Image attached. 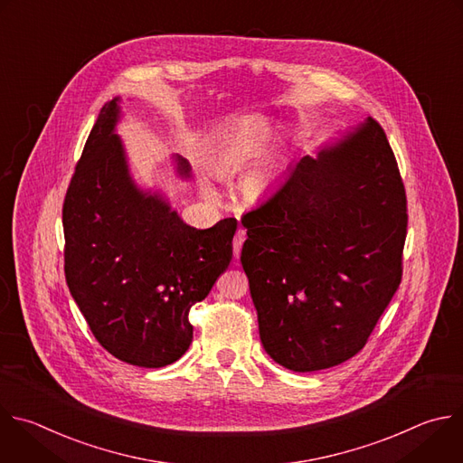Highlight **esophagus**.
<instances>
[{"label": "esophagus", "instance_id": "obj_1", "mask_svg": "<svg viewBox=\"0 0 463 463\" xmlns=\"http://www.w3.org/2000/svg\"><path fill=\"white\" fill-rule=\"evenodd\" d=\"M243 241H245V229H238V231H236V236H234V240H232V250H234V258H240Z\"/></svg>", "mask_w": 463, "mask_h": 463}]
</instances>
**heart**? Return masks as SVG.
I'll return each mask as SVG.
<instances>
[{"label": "heart", "mask_w": 463, "mask_h": 463, "mask_svg": "<svg viewBox=\"0 0 463 463\" xmlns=\"http://www.w3.org/2000/svg\"><path fill=\"white\" fill-rule=\"evenodd\" d=\"M272 136V123L267 118L256 116L243 119L223 132L207 152V169L214 178L231 180L234 178L249 162H252L265 143ZM287 165V154L281 146L267 148L252 169L247 173L241 189L249 200L263 198L281 171ZM207 196H214L211 185H203Z\"/></svg>", "instance_id": "b5f03b06"}]
</instances>
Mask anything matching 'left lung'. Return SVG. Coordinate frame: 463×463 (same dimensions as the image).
<instances>
[{"instance_id": "8db88e82", "label": "left lung", "mask_w": 463, "mask_h": 463, "mask_svg": "<svg viewBox=\"0 0 463 463\" xmlns=\"http://www.w3.org/2000/svg\"><path fill=\"white\" fill-rule=\"evenodd\" d=\"M263 349L285 369L335 367L364 349L402 281L407 198L380 123L299 158L241 218Z\"/></svg>"}]
</instances>
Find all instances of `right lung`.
Here are the masks:
<instances>
[{"instance_id": "add662e5", "label": "right lung", "mask_w": 463, "mask_h": 463, "mask_svg": "<svg viewBox=\"0 0 463 463\" xmlns=\"http://www.w3.org/2000/svg\"><path fill=\"white\" fill-rule=\"evenodd\" d=\"M109 101L83 146L63 203L65 279L94 338L118 360L158 369L193 342L191 307L207 298L232 258L238 222L194 229L128 175ZM178 173L189 164L176 156Z\"/></svg>"}]
</instances>
